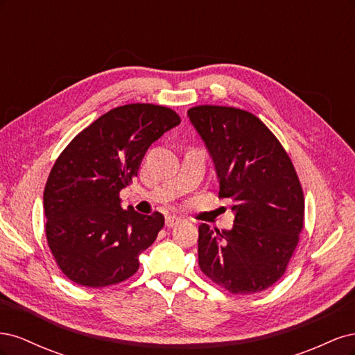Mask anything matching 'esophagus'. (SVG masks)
<instances>
[{"instance_id":"1","label":"esophagus","mask_w":355,"mask_h":355,"mask_svg":"<svg viewBox=\"0 0 355 355\" xmlns=\"http://www.w3.org/2000/svg\"><path fill=\"white\" fill-rule=\"evenodd\" d=\"M179 222H182L180 218L167 216V218H166V227H167V228H171V227H175V225H178Z\"/></svg>"}]
</instances>
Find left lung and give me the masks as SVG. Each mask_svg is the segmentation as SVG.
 Here are the masks:
<instances>
[{
    "instance_id": "obj_1",
    "label": "left lung",
    "mask_w": 355,
    "mask_h": 355,
    "mask_svg": "<svg viewBox=\"0 0 355 355\" xmlns=\"http://www.w3.org/2000/svg\"><path fill=\"white\" fill-rule=\"evenodd\" d=\"M231 198L232 230L198 227V265L234 295H252L284 275L304 228L305 198L286 149L254 114L234 106L188 110Z\"/></svg>"
}]
</instances>
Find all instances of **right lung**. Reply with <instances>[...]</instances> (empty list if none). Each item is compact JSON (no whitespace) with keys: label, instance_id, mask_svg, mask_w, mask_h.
I'll list each match as a JSON object with an SVG mask.
<instances>
[{"label":"right lung","instance_id":"obj_1","mask_svg":"<svg viewBox=\"0 0 355 355\" xmlns=\"http://www.w3.org/2000/svg\"><path fill=\"white\" fill-rule=\"evenodd\" d=\"M180 123L167 106L128 103L75 136L53 164L44 188L46 237L60 271L85 287H106L139 270L164 216L121 209L120 191L133 184L153 142Z\"/></svg>","mask_w":355,"mask_h":355}]
</instances>
